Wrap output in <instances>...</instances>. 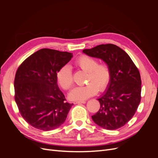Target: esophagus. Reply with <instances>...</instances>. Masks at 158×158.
<instances>
[{
    "mask_svg": "<svg viewBox=\"0 0 158 158\" xmlns=\"http://www.w3.org/2000/svg\"><path fill=\"white\" fill-rule=\"evenodd\" d=\"M85 101H81V102H74V104H80V103H85Z\"/></svg>",
    "mask_w": 158,
    "mask_h": 158,
    "instance_id": "esophagus-1",
    "label": "esophagus"
}]
</instances>
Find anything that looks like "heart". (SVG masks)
Segmentation results:
<instances>
[{"instance_id":"1","label":"heart","mask_w":158,"mask_h":158,"mask_svg":"<svg viewBox=\"0 0 158 158\" xmlns=\"http://www.w3.org/2000/svg\"><path fill=\"white\" fill-rule=\"evenodd\" d=\"M76 65L88 73L86 85L74 88L69 94L73 101H84L97 94L98 91L106 90L111 81V70L106 63H99L98 60L88 55H81L75 60ZM57 82L64 90H69L74 84L73 73L70 66L65 64L57 71Z\"/></svg>"}]
</instances>
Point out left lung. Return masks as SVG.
I'll list each match as a JSON object with an SVG mask.
<instances>
[{"mask_svg":"<svg viewBox=\"0 0 158 158\" xmlns=\"http://www.w3.org/2000/svg\"><path fill=\"white\" fill-rule=\"evenodd\" d=\"M83 52L102 59L111 70V81L98 99L99 111L92 116L95 124L107 130L123 127L135 114L141 99L140 72L127 52L113 44L99 45Z\"/></svg>","mask_w":158,"mask_h":158,"instance_id":"1","label":"left lung"}]
</instances>
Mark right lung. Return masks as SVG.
Wrapping results in <instances>:
<instances>
[{"mask_svg":"<svg viewBox=\"0 0 158 158\" xmlns=\"http://www.w3.org/2000/svg\"><path fill=\"white\" fill-rule=\"evenodd\" d=\"M73 57L68 52L41 49L20 65L14 78V99L24 120L39 130L47 131L65 121L73 103L66 102L56 74Z\"/></svg>","mask_w":158,"mask_h":158,"instance_id":"1","label":"right lung"}]
</instances>
